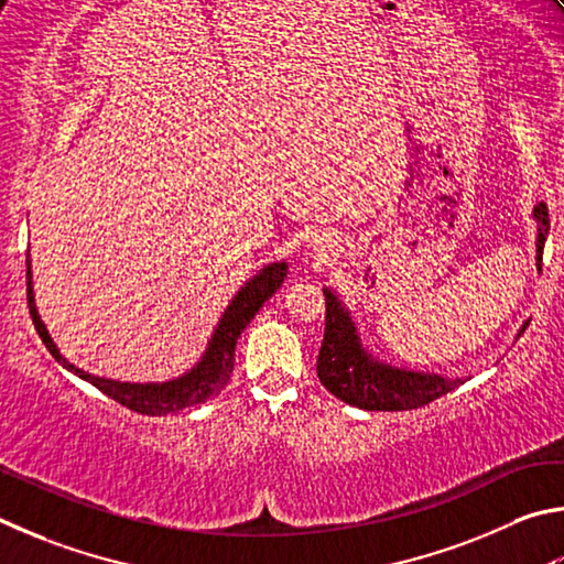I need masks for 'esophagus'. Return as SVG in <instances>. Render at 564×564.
I'll return each instance as SVG.
<instances>
[{
    "label": "esophagus",
    "instance_id": "34e87169",
    "mask_svg": "<svg viewBox=\"0 0 564 564\" xmlns=\"http://www.w3.org/2000/svg\"><path fill=\"white\" fill-rule=\"evenodd\" d=\"M310 247L314 252H317L319 257H329V254H334V242H332V237L329 235H324V232H314L312 237H310Z\"/></svg>",
    "mask_w": 564,
    "mask_h": 564
}]
</instances>
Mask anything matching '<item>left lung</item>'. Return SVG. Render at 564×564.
I'll use <instances>...</instances> for the list:
<instances>
[{
    "instance_id": "obj_1",
    "label": "left lung",
    "mask_w": 564,
    "mask_h": 564,
    "mask_svg": "<svg viewBox=\"0 0 564 564\" xmlns=\"http://www.w3.org/2000/svg\"><path fill=\"white\" fill-rule=\"evenodd\" d=\"M532 217L538 223L535 267L540 270L542 250H545L550 232L547 205L538 203ZM324 294H327V327H324V341L317 359V377L344 403L364 411H409L426 406L468 381V377L406 369L379 359L364 344L359 324L339 294L329 288H324ZM528 324L530 322H522L516 339H520Z\"/></svg>"
}]
</instances>
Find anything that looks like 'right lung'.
I'll return each mask as SVG.
<instances>
[{
    "label": "right lung",
    "instance_id": "right-lung-1",
    "mask_svg": "<svg viewBox=\"0 0 564 564\" xmlns=\"http://www.w3.org/2000/svg\"><path fill=\"white\" fill-rule=\"evenodd\" d=\"M284 276H288V262H270L264 264L260 272L252 274L240 290L235 292V297L227 304L223 317L217 319L215 329L207 339V347L203 357L193 364L191 369L181 377L167 379V381H118L108 377H98V373H88L78 369L76 364L68 361L48 334L46 324L39 317L36 300H34V280H32V257L26 252V302L29 314L36 327V334L46 344V349L52 357L62 364L66 371L76 373L78 379H84L104 391L108 399L121 403V406L131 409L135 413H145V416H167V413H177L183 409L197 406L215 399L217 393L225 389L227 379H230L235 367V344L240 339L247 324L254 319V314L260 312L262 304L272 297V294L282 288Z\"/></svg>",
    "mask_w": 564,
    "mask_h": 564
}]
</instances>
